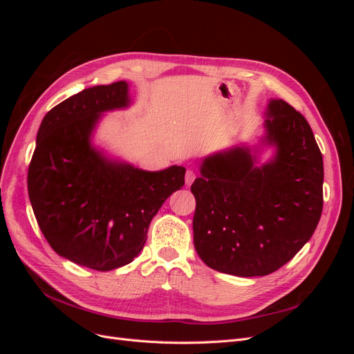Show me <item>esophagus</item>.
<instances>
[{
	"instance_id": "esophagus-1",
	"label": "esophagus",
	"mask_w": 354,
	"mask_h": 354,
	"mask_svg": "<svg viewBox=\"0 0 354 354\" xmlns=\"http://www.w3.org/2000/svg\"><path fill=\"white\" fill-rule=\"evenodd\" d=\"M195 178H196V176H195L194 171H192V169H187V171H186V177H185L186 185H187V186H190V185L194 183V181H195Z\"/></svg>"
}]
</instances>
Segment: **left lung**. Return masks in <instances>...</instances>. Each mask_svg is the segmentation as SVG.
<instances>
[{"label":"left lung","instance_id":"1","mask_svg":"<svg viewBox=\"0 0 354 354\" xmlns=\"http://www.w3.org/2000/svg\"><path fill=\"white\" fill-rule=\"evenodd\" d=\"M264 133L203 156L194 243L211 269L266 276L286 264L315 233L324 207V159L306 118L281 99L264 111ZM270 151L266 160L262 155Z\"/></svg>","mask_w":354,"mask_h":354}]
</instances>
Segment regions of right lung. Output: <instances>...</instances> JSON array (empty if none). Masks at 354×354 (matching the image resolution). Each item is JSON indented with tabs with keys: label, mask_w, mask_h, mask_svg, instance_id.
I'll return each mask as SVG.
<instances>
[{
	"label": "right lung",
	"mask_w": 354,
	"mask_h": 354,
	"mask_svg": "<svg viewBox=\"0 0 354 354\" xmlns=\"http://www.w3.org/2000/svg\"><path fill=\"white\" fill-rule=\"evenodd\" d=\"M131 104L125 81L71 95L42 120L28 171L30 205L51 248L100 272L140 254L152 218L185 186V167L146 171L94 143L103 115Z\"/></svg>",
	"instance_id": "add662e5"
}]
</instances>
